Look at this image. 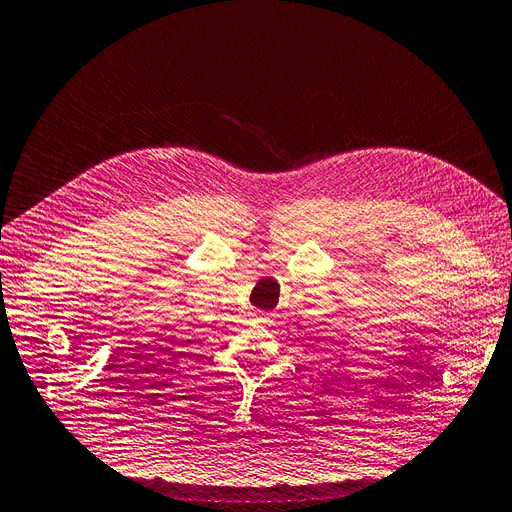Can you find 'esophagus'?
<instances>
[{
    "label": "esophagus",
    "instance_id": "34e87169",
    "mask_svg": "<svg viewBox=\"0 0 512 512\" xmlns=\"http://www.w3.org/2000/svg\"><path fill=\"white\" fill-rule=\"evenodd\" d=\"M260 319H263L265 326H271V323H273V315H263Z\"/></svg>",
    "mask_w": 512,
    "mask_h": 512
}]
</instances>
